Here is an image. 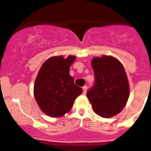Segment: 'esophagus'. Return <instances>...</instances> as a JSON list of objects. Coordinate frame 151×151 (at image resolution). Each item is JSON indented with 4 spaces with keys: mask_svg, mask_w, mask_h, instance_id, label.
<instances>
[{
    "mask_svg": "<svg viewBox=\"0 0 151 151\" xmlns=\"http://www.w3.org/2000/svg\"><path fill=\"white\" fill-rule=\"evenodd\" d=\"M83 91L84 94L86 93V91H87V86H84L83 87Z\"/></svg>",
    "mask_w": 151,
    "mask_h": 151,
    "instance_id": "obj_1",
    "label": "esophagus"
}]
</instances>
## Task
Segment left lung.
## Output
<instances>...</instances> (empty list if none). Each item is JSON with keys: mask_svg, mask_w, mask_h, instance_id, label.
Wrapping results in <instances>:
<instances>
[{"mask_svg": "<svg viewBox=\"0 0 151 151\" xmlns=\"http://www.w3.org/2000/svg\"><path fill=\"white\" fill-rule=\"evenodd\" d=\"M95 82L87 97L95 112L102 117L117 114L126 105L129 87L124 68L112 56L103 55L92 61Z\"/></svg>", "mask_w": 151, "mask_h": 151, "instance_id": "8db88e82", "label": "left lung"}]
</instances>
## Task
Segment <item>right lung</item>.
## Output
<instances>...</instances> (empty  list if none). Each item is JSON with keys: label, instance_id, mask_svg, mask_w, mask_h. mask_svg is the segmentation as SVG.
Listing matches in <instances>:
<instances>
[{"label": "right lung", "instance_id": "right-lung-1", "mask_svg": "<svg viewBox=\"0 0 151 151\" xmlns=\"http://www.w3.org/2000/svg\"><path fill=\"white\" fill-rule=\"evenodd\" d=\"M75 56L50 58L42 65L34 86L37 102L43 112L52 117H59L69 112L76 98L83 89L74 83L69 74Z\"/></svg>", "mask_w": 151, "mask_h": 151}]
</instances>
